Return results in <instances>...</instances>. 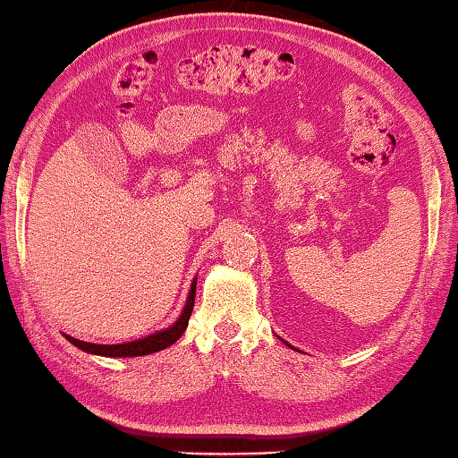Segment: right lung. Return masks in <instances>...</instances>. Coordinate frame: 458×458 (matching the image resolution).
I'll use <instances>...</instances> for the list:
<instances>
[{"instance_id":"obj_1","label":"right lung","mask_w":458,"mask_h":458,"mask_svg":"<svg viewBox=\"0 0 458 458\" xmlns=\"http://www.w3.org/2000/svg\"><path fill=\"white\" fill-rule=\"evenodd\" d=\"M195 292H197V282H192L189 298H187V306H184L182 314L176 318V322H173L165 330H158L155 334L147 335V338H139L132 342H124V344H90V342H82L72 338V335H66V340L74 344L76 348L88 352V354H98V356H114V358H126V356H147L152 354V352L165 350L181 338L182 332L187 330L189 318L192 314V306H195Z\"/></svg>"}]
</instances>
